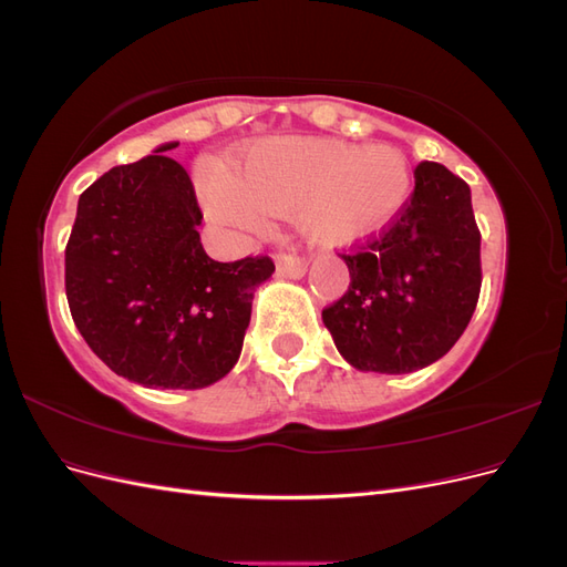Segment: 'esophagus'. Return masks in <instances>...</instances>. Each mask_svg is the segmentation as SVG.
<instances>
[{
    "instance_id": "obj_1",
    "label": "esophagus",
    "mask_w": 567,
    "mask_h": 567,
    "mask_svg": "<svg viewBox=\"0 0 567 567\" xmlns=\"http://www.w3.org/2000/svg\"><path fill=\"white\" fill-rule=\"evenodd\" d=\"M274 262H277V271L284 274V277H302V274L307 271V260L305 257H300L298 252H277V257H274Z\"/></svg>"
}]
</instances>
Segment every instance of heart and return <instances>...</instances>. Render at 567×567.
I'll list each match as a JSON object with an SVG mask.
<instances>
[{
	"instance_id": "heart-1",
	"label": "heart",
	"mask_w": 567,
	"mask_h": 567,
	"mask_svg": "<svg viewBox=\"0 0 567 567\" xmlns=\"http://www.w3.org/2000/svg\"><path fill=\"white\" fill-rule=\"evenodd\" d=\"M411 186L414 173L398 146L290 136L255 146L231 182H205L203 198L217 221L238 231H262L265 213L300 210L315 241L346 246L385 229Z\"/></svg>"
}]
</instances>
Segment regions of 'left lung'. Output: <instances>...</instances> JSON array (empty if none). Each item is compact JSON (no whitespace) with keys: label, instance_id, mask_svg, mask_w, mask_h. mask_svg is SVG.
Instances as JSON below:
<instances>
[{"label":"left lung","instance_id":"8db88e82","mask_svg":"<svg viewBox=\"0 0 567 567\" xmlns=\"http://www.w3.org/2000/svg\"><path fill=\"white\" fill-rule=\"evenodd\" d=\"M340 257L350 286L321 312L338 352L379 373L437 362L466 331L483 286L468 184L440 163H419L404 210Z\"/></svg>","mask_w":567,"mask_h":567}]
</instances>
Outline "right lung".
Returning a JSON list of instances; mask_svg holds the SVG:
<instances>
[{
  "mask_svg": "<svg viewBox=\"0 0 567 567\" xmlns=\"http://www.w3.org/2000/svg\"><path fill=\"white\" fill-rule=\"evenodd\" d=\"M165 144L82 192L65 246V298L92 352L146 388H205L238 362L267 255L217 262L200 205Z\"/></svg>",
  "mask_w": 567,
  "mask_h": 567,
  "instance_id": "add662e5",
  "label": "right lung"
}]
</instances>
